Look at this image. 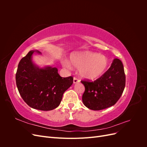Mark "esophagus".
<instances>
[{
  "instance_id": "obj_1",
  "label": "esophagus",
  "mask_w": 147,
  "mask_h": 147,
  "mask_svg": "<svg viewBox=\"0 0 147 147\" xmlns=\"http://www.w3.org/2000/svg\"><path fill=\"white\" fill-rule=\"evenodd\" d=\"M79 82H80V80H79L78 79H77V78H75V77L74 78V84L78 83H79Z\"/></svg>"
}]
</instances>
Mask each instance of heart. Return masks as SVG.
Returning a JSON list of instances; mask_svg holds the SVG:
<instances>
[{
    "mask_svg": "<svg viewBox=\"0 0 147 147\" xmlns=\"http://www.w3.org/2000/svg\"><path fill=\"white\" fill-rule=\"evenodd\" d=\"M70 61L74 67L79 69L80 76L87 80H94L99 77L109 65L107 57L89 51L73 53ZM62 64L69 69L72 68L68 61L63 60Z\"/></svg>",
    "mask_w": 147,
    "mask_h": 147,
    "instance_id": "b5f03b06",
    "label": "heart"
}]
</instances>
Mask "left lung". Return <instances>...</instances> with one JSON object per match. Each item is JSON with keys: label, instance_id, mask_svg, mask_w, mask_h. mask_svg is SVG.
I'll return each instance as SVG.
<instances>
[{"label": "left lung", "instance_id": "left-lung-1", "mask_svg": "<svg viewBox=\"0 0 147 147\" xmlns=\"http://www.w3.org/2000/svg\"><path fill=\"white\" fill-rule=\"evenodd\" d=\"M85 88L82 100L87 108L100 110L117 103L121 96L126 84L122 62L114 59L110 67L94 82L82 81Z\"/></svg>", "mask_w": 147, "mask_h": 147}]
</instances>
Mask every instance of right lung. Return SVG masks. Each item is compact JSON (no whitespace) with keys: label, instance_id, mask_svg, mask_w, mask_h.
<instances>
[{"label":"right lung","instance_id":"1","mask_svg":"<svg viewBox=\"0 0 147 147\" xmlns=\"http://www.w3.org/2000/svg\"><path fill=\"white\" fill-rule=\"evenodd\" d=\"M31 50L20 61L16 74L18 90L24 101L32 109L48 111L58 107L64 92L73 83V77H61L57 69L47 65L40 67L32 61Z\"/></svg>","mask_w":147,"mask_h":147}]
</instances>
